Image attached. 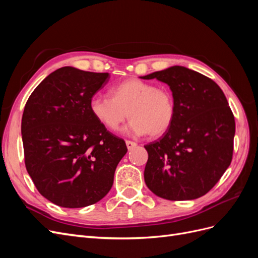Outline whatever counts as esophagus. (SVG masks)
Returning <instances> with one entry per match:
<instances>
[{
  "mask_svg": "<svg viewBox=\"0 0 258 258\" xmlns=\"http://www.w3.org/2000/svg\"><path fill=\"white\" fill-rule=\"evenodd\" d=\"M126 145L128 147V150H132V148L137 146V143L134 142V141H130V140H127L126 141Z\"/></svg>",
  "mask_w": 258,
  "mask_h": 258,
  "instance_id": "obj_1",
  "label": "esophagus"
}]
</instances>
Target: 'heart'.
Segmentation results:
<instances>
[{"label": "heart", "mask_w": 258, "mask_h": 258, "mask_svg": "<svg viewBox=\"0 0 258 258\" xmlns=\"http://www.w3.org/2000/svg\"><path fill=\"white\" fill-rule=\"evenodd\" d=\"M108 96H96L89 103L92 116L107 130H118L127 113L131 120L128 132L136 136L158 138L174 122L175 101L167 87L129 79L113 86Z\"/></svg>", "instance_id": "1"}]
</instances>
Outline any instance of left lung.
<instances>
[{
	"mask_svg": "<svg viewBox=\"0 0 258 258\" xmlns=\"http://www.w3.org/2000/svg\"><path fill=\"white\" fill-rule=\"evenodd\" d=\"M141 79L166 83L176 110L166 134L144 145L146 186L156 196L173 201L204 196L232 159L236 123L223 90L209 77L179 66Z\"/></svg>",
	"mask_w": 258,
	"mask_h": 258,
	"instance_id": "obj_1",
	"label": "left lung"
}]
</instances>
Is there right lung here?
<instances>
[{
    "label": "right lung",
    "instance_id": "right-lung-1",
    "mask_svg": "<svg viewBox=\"0 0 258 258\" xmlns=\"http://www.w3.org/2000/svg\"><path fill=\"white\" fill-rule=\"evenodd\" d=\"M108 73L63 67L29 97L21 120L25 163L43 197L63 208H84L110 191L117 165L127 153L122 139L90 112Z\"/></svg>",
    "mask_w": 258,
    "mask_h": 258
}]
</instances>
